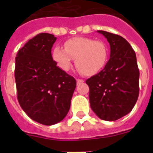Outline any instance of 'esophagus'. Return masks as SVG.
Instances as JSON below:
<instances>
[{"label":"esophagus","instance_id":"obj_1","mask_svg":"<svg viewBox=\"0 0 153 153\" xmlns=\"http://www.w3.org/2000/svg\"><path fill=\"white\" fill-rule=\"evenodd\" d=\"M84 82V80L82 79H76V83H77V84H80V83H83Z\"/></svg>","mask_w":153,"mask_h":153}]
</instances>
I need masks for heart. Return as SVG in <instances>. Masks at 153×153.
Wrapping results in <instances>:
<instances>
[{"label":"heart","mask_w":153,"mask_h":153,"mask_svg":"<svg viewBox=\"0 0 153 153\" xmlns=\"http://www.w3.org/2000/svg\"><path fill=\"white\" fill-rule=\"evenodd\" d=\"M53 58L65 71L70 69L73 59H75L76 66L81 72L86 75H93L106 66L108 51L102 42L88 37H75L65 43L64 49L55 47Z\"/></svg>","instance_id":"b5f03b06"}]
</instances>
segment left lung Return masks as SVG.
I'll list each match as a JSON object with an SVG mask.
<instances>
[{
	"label": "left lung",
	"instance_id": "8db88e82",
	"mask_svg": "<svg viewBox=\"0 0 153 153\" xmlns=\"http://www.w3.org/2000/svg\"><path fill=\"white\" fill-rule=\"evenodd\" d=\"M110 46L103 70L86 79L90 107L99 118L115 121L132 111L138 100L140 70L136 53L120 35L98 30Z\"/></svg>",
	"mask_w": 153,
	"mask_h": 153
}]
</instances>
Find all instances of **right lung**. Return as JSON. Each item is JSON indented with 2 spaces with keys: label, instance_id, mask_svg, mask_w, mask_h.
I'll list each match as a JSON object with an SVG mask.
<instances>
[{
  "label": "right lung",
  "instance_id": "add662e5",
  "mask_svg": "<svg viewBox=\"0 0 153 153\" xmlns=\"http://www.w3.org/2000/svg\"><path fill=\"white\" fill-rule=\"evenodd\" d=\"M56 40L41 33L19 50L15 59L17 100L28 117L51 126L67 116L76 86L73 76L56 66L51 49Z\"/></svg>",
  "mask_w": 153,
  "mask_h": 153
}]
</instances>
